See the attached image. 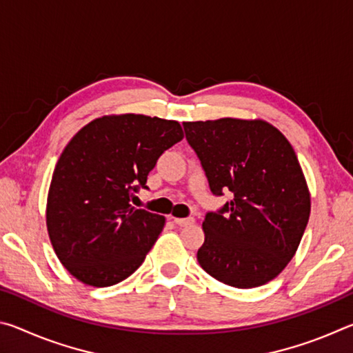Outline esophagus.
Listing matches in <instances>:
<instances>
[{"instance_id": "34e87169", "label": "esophagus", "mask_w": 353, "mask_h": 353, "mask_svg": "<svg viewBox=\"0 0 353 353\" xmlns=\"http://www.w3.org/2000/svg\"><path fill=\"white\" fill-rule=\"evenodd\" d=\"M172 219H174V223L181 227H187L194 223L193 218H172Z\"/></svg>"}]
</instances>
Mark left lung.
I'll list each match as a JSON object with an SVG mask.
<instances>
[{
	"mask_svg": "<svg viewBox=\"0 0 353 353\" xmlns=\"http://www.w3.org/2000/svg\"><path fill=\"white\" fill-rule=\"evenodd\" d=\"M214 196L234 199L205 214L202 270L235 288L277 277L294 256L310 218V193L297 155L261 119L183 123Z\"/></svg>",
	"mask_w": 353,
	"mask_h": 353,
	"instance_id": "obj_1",
	"label": "left lung"
}]
</instances>
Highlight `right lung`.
Wrapping results in <instances>:
<instances>
[{
	"label": "right lung",
	"instance_id": "obj_1",
	"mask_svg": "<svg viewBox=\"0 0 353 353\" xmlns=\"http://www.w3.org/2000/svg\"><path fill=\"white\" fill-rule=\"evenodd\" d=\"M183 139L171 119L126 113L93 119L63 149L48 193L57 259L82 283L110 286L139 270L165 218L129 204L160 155Z\"/></svg>",
	"mask_w": 353,
	"mask_h": 353
}]
</instances>
